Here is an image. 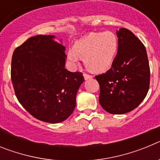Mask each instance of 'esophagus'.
<instances>
[{"instance_id":"esophagus-1","label":"esophagus","mask_w":160,"mask_h":160,"mask_svg":"<svg viewBox=\"0 0 160 160\" xmlns=\"http://www.w3.org/2000/svg\"><path fill=\"white\" fill-rule=\"evenodd\" d=\"M83 77H84L85 80H88V79L91 78H92V76L90 75V74H88V73H83Z\"/></svg>"}]
</instances>
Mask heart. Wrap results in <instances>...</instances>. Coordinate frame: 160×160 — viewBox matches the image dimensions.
Returning a JSON list of instances; mask_svg holds the SVG:
<instances>
[{
  "instance_id": "b5f03b06",
  "label": "heart",
  "mask_w": 160,
  "mask_h": 160,
  "mask_svg": "<svg viewBox=\"0 0 160 160\" xmlns=\"http://www.w3.org/2000/svg\"><path fill=\"white\" fill-rule=\"evenodd\" d=\"M118 47V38L114 32H90L68 49L67 58L74 63L80 57L83 58L85 66L90 71L102 73L112 65Z\"/></svg>"
}]
</instances>
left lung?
Returning a JSON list of instances; mask_svg holds the SVG:
<instances>
[{
    "mask_svg": "<svg viewBox=\"0 0 160 160\" xmlns=\"http://www.w3.org/2000/svg\"><path fill=\"white\" fill-rule=\"evenodd\" d=\"M118 47L111 68L95 76L100 87L99 103L107 112L122 114L136 108L150 86L146 48L129 29L117 31Z\"/></svg>",
    "mask_w": 160,
    "mask_h": 160,
    "instance_id": "obj_1",
    "label": "left lung"
}]
</instances>
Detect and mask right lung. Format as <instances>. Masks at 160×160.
Returning <instances> with one entry per match:
<instances>
[{"instance_id": "obj_1", "label": "right lung", "mask_w": 160, "mask_h": 160, "mask_svg": "<svg viewBox=\"0 0 160 160\" xmlns=\"http://www.w3.org/2000/svg\"><path fill=\"white\" fill-rule=\"evenodd\" d=\"M52 35L31 37L13 51L11 80L22 107L37 119L58 123L76 106L82 73L65 68L66 48Z\"/></svg>"}]
</instances>
